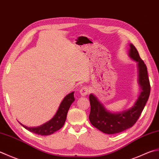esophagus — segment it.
<instances>
[{"mask_svg": "<svg viewBox=\"0 0 159 159\" xmlns=\"http://www.w3.org/2000/svg\"><path fill=\"white\" fill-rule=\"evenodd\" d=\"M90 92V89L87 87V86H84L83 88L80 89V93L82 96H86V95H88Z\"/></svg>", "mask_w": 159, "mask_h": 159, "instance_id": "esophagus-1", "label": "esophagus"}]
</instances>
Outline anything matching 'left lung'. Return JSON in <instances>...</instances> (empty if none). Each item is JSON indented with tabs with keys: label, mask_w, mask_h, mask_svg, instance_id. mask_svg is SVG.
Instances as JSON below:
<instances>
[{
	"label": "left lung",
	"mask_w": 159,
	"mask_h": 159,
	"mask_svg": "<svg viewBox=\"0 0 159 159\" xmlns=\"http://www.w3.org/2000/svg\"><path fill=\"white\" fill-rule=\"evenodd\" d=\"M129 46V56L138 63L139 84L141 89L134 105L125 111L114 113L107 111L93 94L89 95L91 104L89 120L95 128L107 134L120 133L132 127L139 118L150 94V83L146 65L140 57L135 46L131 43Z\"/></svg>",
	"instance_id": "obj_1"
}]
</instances>
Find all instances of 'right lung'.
<instances>
[{
  "label": "right lung",
  "instance_id": "obj_1",
  "mask_svg": "<svg viewBox=\"0 0 159 159\" xmlns=\"http://www.w3.org/2000/svg\"><path fill=\"white\" fill-rule=\"evenodd\" d=\"M75 101L74 98V92H72L70 93L67 95L60 104L59 107L57 111L54 116L53 118L46 123L41 125L37 127H28L25 125L19 123L22 126L25 128L26 129L31 131L32 133H34L38 135L41 136H48L50 134H52L54 132L58 131L59 129L64 126L65 123L66 116L68 111V109L71 105V104Z\"/></svg>",
  "mask_w": 159,
  "mask_h": 159
}]
</instances>
